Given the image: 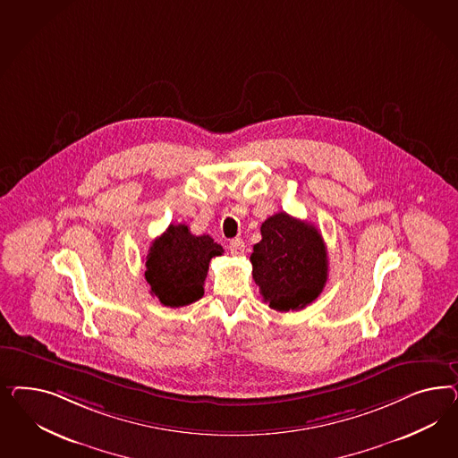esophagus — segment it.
Returning a JSON list of instances; mask_svg holds the SVG:
<instances>
[{
  "label": "esophagus",
  "instance_id": "34e87169",
  "mask_svg": "<svg viewBox=\"0 0 458 458\" xmlns=\"http://www.w3.org/2000/svg\"><path fill=\"white\" fill-rule=\"evenodd\" d=\"M228 249H230V251H232L233 255H242V253L245 251V243H243L242 238H235V240H232V242L228 243Z\"/></svg>",
  "mask_w": 458,
  "mask_h": 458
}]
</instances>
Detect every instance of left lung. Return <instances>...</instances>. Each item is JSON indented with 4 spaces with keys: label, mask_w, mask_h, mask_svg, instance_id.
<instances>
[{
    "label": "left lung",
    "mask_w": 458,
    "mask_h": 458,
    "mask_svg": "<svg viewBox=\"0 0 458 458\" xmlns=\"http://www.w3.org/2000/svg\"><path fill=\"white\" fill-rule=\"evenodd\" d=\"M260 233L250 262L265 302L278 312L312 304L327 282V250L318 228L280 211L262 223Z\"/></svg>",
    "instance_id": "8db88e82"
}]
</instances>
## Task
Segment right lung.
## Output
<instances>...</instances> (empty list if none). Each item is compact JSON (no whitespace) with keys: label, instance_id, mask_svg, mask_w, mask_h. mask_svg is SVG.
<instances>
[{"label":"right lung","instance_id":"add662e5","mask_svg":"<svg viewBox=\"0 0 458 458\" xmlns=\"http://www.w3.org/2000/svg\"><path fill=\"white\" fill-rule=\"evenodd\" d=\"M223 247L209 235H191L186 225H169L157 236L146 257L144 277L151 293L166 307H182L205 293L209 260L222 255Z\"/></svg>","mask_w":458,"mask_h":458}]
</instances>
